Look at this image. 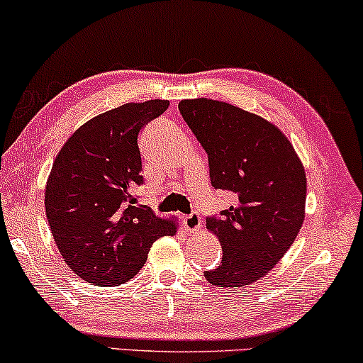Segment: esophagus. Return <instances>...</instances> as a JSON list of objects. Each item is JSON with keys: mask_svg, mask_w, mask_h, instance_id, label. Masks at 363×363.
<instances>
[{"mask_svg": "<svg viewBox=\"0 0 363 363\" xmlns=\"http://www.w3.org/2000/svg\"><path fill=\"white\" fill-rule=\"evenodd\" d=\"M183 223H185V228L188 232H199L201 228V216L196 213V211H193V213L186 215L185 218H183Z\"/></svg>", "mask_w": 363, "mask_h": 363, "instance_id": "1", "label": "esophagus"}]
</instances>
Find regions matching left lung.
I'll list each match as a JSON object with an SVG mask.
<instances>
[{"mask_svg":"<svg viewBox=\"0 0 363 363\" xmlns=\"http://www.w3.org/2000/svg\"><path fill=\"white\" fill-rule=\"evenodd\" d=\"M178 108L208 155L211 185L235 199L220 218H206L223 258L203 275L223 289L247 286L281 260L302 228L305 168L279 126L255 113L210 98Z\"/></svg>","mask_w":363,"mask_h":363,"instance_id":"1","label":"left lung"}]
</instances>
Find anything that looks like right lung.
I'll use <instances>...</instances> for the list:
<instances>
[{
    "label": "right lung",
    "instance_id": "obj_1",
    "mask_svg": "<svg viewBox=\"0 0 363 363\" xmlns=\"http://www.w3.org/2000/svg\"><path fill=\"white\" fill-rule=\"evenodd\" d=\"M168 100L126 103L79 126L51 167L45 208L67 265L89 284L116 286L133 279L155 240L178 223L136 205L143 183L138 135Z\"/></svg>",
    "mask_w": 363,
    "mask_h": 363
}]
</instances>
